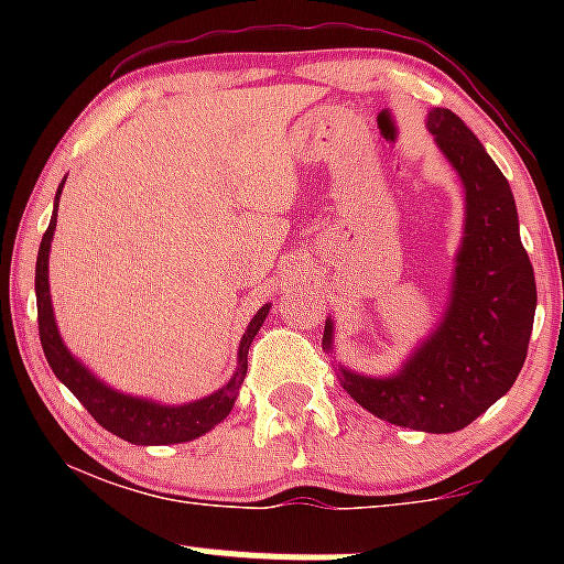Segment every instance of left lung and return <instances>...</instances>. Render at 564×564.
Returning <instances> with one entry per match:
<instances>
[{
    "label": "left lung",
    "instance_id": "1",
    "mask_svg": "<svg viewBox=\"0 0 564 564\" xmlns=\"http://www.w3.org/2000/svg\"><path fill=\"white\" fill-rule=\"evenodd\" d=\"M426 124L467 191L451 307L403 371L371 379L341 368V387L384 422L443 435L511 390L528 358L539 294L507 177L448 108H435ZM323 345L332 349V323Z\"/></svg>",
    "mask_w": 564,
    "mask_h": 564
}]
</instances>
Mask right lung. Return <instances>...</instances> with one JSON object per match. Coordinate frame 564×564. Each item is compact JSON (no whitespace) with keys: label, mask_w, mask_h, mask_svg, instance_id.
<instances>
[{"label":"right lung","mask_w":564,"mask_h":564,"mask_svg":"<svg viewBox=\"0 0 564 564\" xmlns=\"http://www.w3.org/2000/svg\"><path fill=\"white\" fill-rule=\"evenodd\" d=\"M63 187H57V198H61ZM57 212L50 219V228L44 230L42 243H39L36 257V315H39V339H42L44 358L55 377L68 387L70 392L79 398V403L93 413V419L102 430L113 432L116 437L127 440L134 445H166V443H187L217 426L236 405L238 390H241L246 379V366H249V347L260 326L268 318V304L254 315L246 328L241 347H238V371L223 390H217L209 398L196 400L187 405H159L148 403V400L129 398L97 381L93 373L84 368L79 360L70 358V352L63 345L61 334H57L53 304H50V283H47V260H50V241H53Z\"/></svg>","instance_id":"obj_1"}]
</instances>
